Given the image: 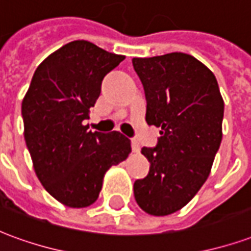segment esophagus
I'll list each match as a JSON object with an SVG mask.
<instances>
[{
	"label": "esophagus",
	"mask_w": 251,
	"mask_h": 251,
	"mask_svg": "<svg viewBox=\"0 0 251 251\" xmlns=\"http://www.w3.org/2000/svg\"><path fill=\"white\" fill-rule=\"evenodd\" d=\"M131 151L134 153L140 152V144L137 140H131Z\"/></svg>",
	"instance_id": "obj_1"
}]
</instances>
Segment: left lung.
Masks as SVG:
<instances>
[{"label":"left lung","instance_id":"1","mask_svg":"<svg viewBox=\"0 0 251 251\" xmlns=\"http://www.w3.org/2000/svg\"><path fill=\"white\" fill-rule=\"evenodd\" d=\"M147 99L148 125L161 127L157 145L142 148L151 163L134 181L137 204L151 215L183 208L211 172L221 147L225 103L215 75L191 55L134 57Z\"/></svg>","mask_w":251,"mask_h":251}]
</instances>
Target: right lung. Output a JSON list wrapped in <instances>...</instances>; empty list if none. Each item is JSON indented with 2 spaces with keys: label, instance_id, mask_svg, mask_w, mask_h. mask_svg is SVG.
Masks as SVG:
<instances>
[{
  "label": "right lung",
  "instance_id": "obj_1",
  "mask_svg": "<svg viewBox=\"0 0 251 251\" xmlns=\"http://www.w3.org/2000/svg\"><path fill=\"white\" fill-rule=\"evenodd\" d=\"M125 56L76 40L36 68L21 114L36 176L63 204L83 208L98 199L103 176L126 160L130 140L120 131L88 130V118L103 77Z\"/></svg>",
  "mask_w": 251,
  "mask_h": 251
}]
</instances>
